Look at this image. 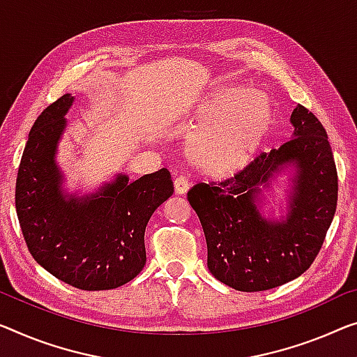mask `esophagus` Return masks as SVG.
<instances>
[{
    "mask_svg": "<svg viewBox=\"0 0 357 357\" xmlns=\"http://www.w3.org/2000/svg\"><path fill=\"white\" fill-rule=\"evenodd\" d=\"M173 185H174V192H176L178 195L185 194V192H188V189H189V183H188V179H185V176L174 178Z\"/></svg>",
    "mask_w": 357,
    "mask_h": 357,
    "instance_id": "34e87169",
    "label": "esophagus"
}]
</instances>
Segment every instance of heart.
<instances>
[{"instance_id":"b5f03b06","label":"heart","mask_w":357,"mask_h":357,"mask_svg":"<svg viewBox=\"0 0 357 357\" xmlns=\"http://www.w3.org/2000/svg\"><path fill=\"white\" fill-rule=\"evenodd\" d=\"M197 115L206 123L190 137L189 162L202 173L227 176L252 160L268 139L275 121L268 94L245 86L210 93Z\"/></svg>"}]
</instances>
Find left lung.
<instances>
[{
    "label": "left lung",
    "mask_w": 357,
    "mask_h": 357,
    "mask_svg": "<svg viewBox=\"0 0 357 357\" xmlns=\"http://www.w3.org/2000/svg\"><path fill=\"white\" fill-rule=\"evenodd\" d=\"M294 139L261 152L232 178L199 183L188 200L204 227L210 273L241 291H263L296 279L314 261L338 199V176L326 128L298 104ZM287 164L296 167L285 220L259 215L262 189Z\"/></svg>",
    "instance_id": "left-lung-1"
}]
</instances>
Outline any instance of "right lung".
<instances>
[{
    "label": "right lung",
    "mask_w": 357,
    "mask_h": 357,
    "mask_svg": "<svg viewBox=\"0 0 357 357\" xmlns=\"http://www.w3.org/2000/svg\"><path fill=\"white\" fill-rule=\"evenodd\" d=\"M73 99L63 94L31 126L15 181V210L30 255L47 273L79 290H110L144 268L146 226L172 197L173 181L162 168L136 181L119 174L84 197L63 192L56 152Z\"/></svg>",
    "instance_id": "obj_1"
}]
</instances>
